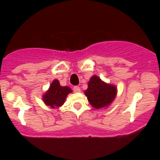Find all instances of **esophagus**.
<instances>
[{
  "label": "esophagus",
  "instance_id": "34e87169",
  "mask_svg": "<svg viewBox=\"0 0 160 160\" xmlns=\"http://www.w3.org/2000/svg\"><path fill=\"white\" fill-rule=\"evenodd\" d=\"M74 91L75 92H80V87H79V86H74Z\"/></svg>",
  "mask_w": 160,
  "mask_h": 160
}]
</instances>
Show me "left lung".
<instances>
[{
	"mask_svg": "<svg viewBox=\"0 0 160 160\" xmlns=\"http://www.w3.org/2000/svg\"><path fill=\"white\" fill-rule=\"evenodd\" d=\"M89 104L95 109L107 108L112 104L117 94V86L107 83L97 75H93L84 91Z\"/></svg>",
	"mask_w": 160,
	"mask_h": 160,
	"instance_id": "left-lung-1",
	"label": "left lung"
}]
</instances>
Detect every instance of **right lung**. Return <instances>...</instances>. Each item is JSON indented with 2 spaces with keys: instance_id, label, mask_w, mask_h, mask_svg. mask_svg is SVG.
<instances>
[{
  "instance_id": "1",
  "label": "right lung",
  "mask_w": 160,
  "mask_h": 160,
  "mask_svg": "<svg viewBox=\"0 0 160 160\" xmlns=\"http://www.w3.org/2000/svg\"><path fill=\"white\" fill-rule=\"evenodd\" d=\"M71 92L72 89L69 86H62L56 79L51 82L48 90L43 95L42 98L46 105L58 108L63 105L67 96Z\"/></svg>"
}]
</instances>
